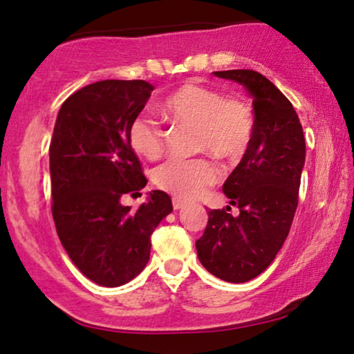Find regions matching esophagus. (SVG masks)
<instances>
[{"label":"esophagus","mask_w":354,"mask_h":354,"mask_svg":"<svg viewBox=\"0 0 354 354\" xmlns=\"http://www.w3.org/2000/svg\"><path fill=\"white\" fill-rule=\"evenodd\" d=\"M185 206V201L180 200V198H172V207L174 209H180V207Z\"/></svg>","instance_id":"34e87169"}]
</instances>
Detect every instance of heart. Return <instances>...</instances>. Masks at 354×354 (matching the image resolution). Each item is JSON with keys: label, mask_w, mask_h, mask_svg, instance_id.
Masks as SVG:
<instances>
[{"label": "heart", "mask_w": 354, "mask_h": 354, "mask_svg": "<svg viewBox=\"0 0 354 354\" xmlns=\"http://www.w3.org/2000/svg\"><path fill=\"white\" fill-rule=\"evenodd\" d=\"M161 113L176 125L195 127V151L222 159H240L254 137V114L240 96H225L214 86L185 82L161 103ZM129 142L140 156L154 161L166 148V135L156 120L137 115L129 125ZM221 178L211 158L171 159L154 172V183L180 200L200 198Z\"/></svg>", "instance_id": "heart-1"}]
</instances>
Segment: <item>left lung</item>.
<instances>
[{"instance_id":"8db88e82","label":"left lung","mask_w":354,"mask_h":354,"mask_svg":"<svg viewBox=\"0 0 354 354\" xmlns=\"http://www.w3.org/2000/svg\"><path fill=\"white\" fill-rule=\"evenodd\" d=\"M214 74L239 82L253 95L254 137L222 187L240 216H232L230 206L207 211L196 251L212 275L243 283L269 268L287 239L298 206L306 143L297 111L263 74L250 69Z\"/></svg>"}]
</instances>
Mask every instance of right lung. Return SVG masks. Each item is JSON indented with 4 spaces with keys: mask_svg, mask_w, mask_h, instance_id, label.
<instances>
[{
    "mask_svg": "<svg viewBox=\"0 0 354 354\" xmlns=\"http://www.w3.org/2000/svg\"><path fill=\"white\" fill-rule=\"evenodd\" d=\"M153 88L145 80L95 82L62 103L53 130L51 212L57 236L80 272L103 287H119L142 272L149 236L172 211L171 196L161 190L135 211L120 203L148 182L130 147L129 125Z\"/></svg>",
    "mask_w": 354,
    "mask_h": 354,
    "instance_id": "right-lung-1",
    "label": "right lung"
}]
</instances>
